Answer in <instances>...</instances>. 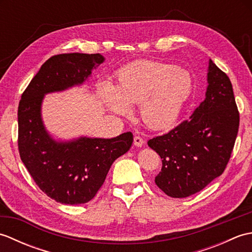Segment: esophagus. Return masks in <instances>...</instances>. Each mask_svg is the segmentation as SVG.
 Listing matches in <instances>:
<instances>
[{"instance_id": "esophagus-1", "label": "esophagus", "mask_w": 252, "mask_h": 252, "mask_svg": "<svg viewBox=\"0 0 252 252\" xmlns=\"http://www.w3.org/2000/svg\"><path fill=\"white\" fill-rule=\"evenodd\" d=\"M144 140L143 138L141 137V136H138V135H135L134 136V140H133V144H134V145L136 146V147H141V146H143L144 145Z\"/></svg>"}]
</instances>
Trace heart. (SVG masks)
Listing matches in <instances>:
<instances>
[{"instance_id": "1", "label": "heart", "mask_w": 252, "mask_h": 252, "mask_svg": "<svg viewBox=\"0 0 252 252\" xmlns=\"http://www.w3.org/2000/svg\"><path fill=\"white\" fill-rule=\"evenodd\" d=\"M192 90L189 71L172 63L143 61L118 71L115 87L101 84L103 104L118 116L138 105V117L152 130H164L178 121Z\"/></svg>"}]
</instances>
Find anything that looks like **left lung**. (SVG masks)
<instances>
[{"label": "left lung", "mask_w": 252, "mask_h": 252, "mask_svg": "<svg viewBox=\"0 0 252 252\" xmlns=\"http://www.w3.org/2000/svg\"><path fill=\"white\" fill-rule=\"evenodd\" d=\"M205 100L187 120L148 141L162 161L155 183L173 198L194 195L220 176L236 141L239 112L231 80L211 60Z\"/></svg>", "instance_id": "left-lung-1"}]
</instances>
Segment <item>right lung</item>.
Returning a JSON list of instances; mask_svg holds the SVG:
<instances>
[{
	"label": "right lung",
	"instance_id": "add662e5",
	"mask_svg": "<svg viewBox=\"0 0 252 252\" xmlns=\"http://www.w3.org/2000/svg\"><path fill=\"white\" fill-rule=\"evenodd\" d=\"M105 58L69 53L49 58L21 95L18 149L21 161L40 189L57 202L80 205L93 199L117 158L129 151L131 132L112 138L81 136L56 141L41 116L44 95L81 85Z\"/></svg>",
	"mask_w": 252,
	"mask_h": 252
}]
</instances>
